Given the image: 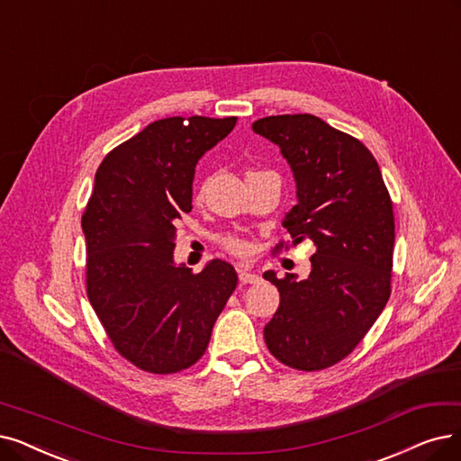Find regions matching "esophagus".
Instances as JSON below:
<instances>
[{"label":"esophagus","mask_w":461,"mask_h":461,"mask_svg":"<svg viewBox=\"0 0 461 461\" xmlns=\"http://www.w3.org/2000/svg\"><path fill=\"white\" fill-rule=\"evenodd\" d=\"M238 278H240L242 284H255V282H259V274L249 272L246 268H240V270H238Z\"/></svg>","instance_id":"34e87169"}]
</instances>
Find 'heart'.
<instances>
[{
  "instance_id": "obj_1",
  "label": "heart",
  "mask_w": 461,
  "mask_h": 461,
  "mask_svg": "<svg viewBox=\"0 0 461 461\" xmlns=\"http://www.w3.org/2000/svg\"><path fill=\"white\" fill-rule=\"evenodd\" d=\"M225 244L232 253H238V255H242V253L248 251V244L244 240H240V238H227Z\"/></svg>"
}]
</instances>
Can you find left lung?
<instances>
[{"instance_id":"1","label":"left lung","mask_w":461,"mask_h":461,"mask_svg":"<svg viewBox=\"0 0 461 461\" xmlns=\"http://www.w3.org/2000/svg\"><path fill=\"white\" fill-rule=\"evenodd\" d=\"M251 128L280 147L294 177L297 204L282 225L293 244L316 246L306 278L263 274L280 291L265 342L284 365L320 371L352 352L390 299L392 200L371 151L323 119L276 115Z\"/></svg>"}]
</instances>
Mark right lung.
Masks as SVG:
<instances>
[{
  "label": "right lung",
  "mask_w": 461,
  "mask_h": 461,
  "mask_svg": "<svg viewBox=\"0 0 461 461\" xmlns=\"http://www.w3.org/2000/svg\"><path fill=\"white\" fill-rule=\"evenodd\" d=\"M236 121H155L96 172L81 221L88 301L119 354L147 373H177L204 356L236 289V270L225 261L193 274L174 259L176 219L193 208L196 164Z\"/></svg>",
  "instance_id": "1"
}]
</instances>
